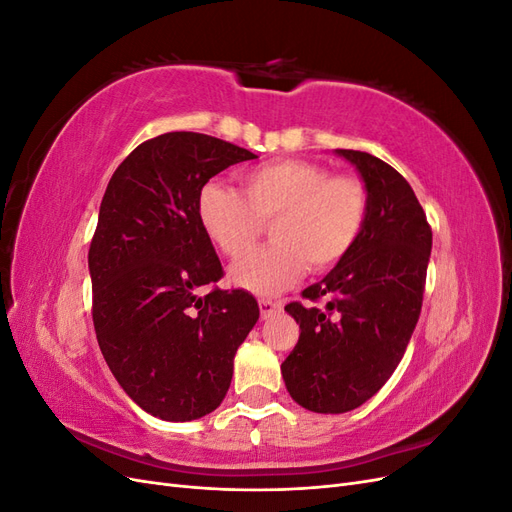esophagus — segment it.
Segmentation results:
<instances>
[{
    "label": "esophagus",
    "mask_w": 512,
    "mask_h": 512,
    "mask_svg": "<svg viewBox=\"0 0 512 512\" xmlns=\"http://www.w3.org/2000/svg\"><path fill=\"white\" fill-rule=\"evenodd\" d=\"M258 305H260V316L262 318H271L273 314H277V312H282V301H273V299H260L258 301Z\"/></svg>",
    "instance_id": "esophagus-1"
}]
</instances>
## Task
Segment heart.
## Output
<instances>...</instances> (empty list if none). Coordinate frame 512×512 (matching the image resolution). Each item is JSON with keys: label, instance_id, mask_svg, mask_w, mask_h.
Masks as SVG:
<instances>
[{"label": "heart", "instance_id": "heart-1", "mask_svg": "<svg viewBox=\"0 0 512 512\" xmlns=\"http://www.w3.org/2000/svg\"><path fill=\"white\" fill-rule=\"evenodd\" d=\"M365 185L354 177H329L305 160H277L243 175V194L220 181L198 192L196 218L207 239L230 258L254 247L271 222V245L232 267L237 286L277 294L301 280L309 262L327 271L342 262L367 218Z\"/></svg>", "mask_w": 512, "mask_h": 512}]
</instances>
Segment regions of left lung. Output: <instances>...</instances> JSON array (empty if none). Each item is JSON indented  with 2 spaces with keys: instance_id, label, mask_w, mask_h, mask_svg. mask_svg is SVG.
Here are the masks:
<instances>
[{
  "instance_id": "obj_1",
  "label": "left lung",
  "mask_w": 512,
  "mask_h": 512,
  "mask_svg": "<svg viewBox=\"0 0 512 512\" xmlns=\"http://www.w3.org/2000/svg\"><path fill=\"white\" fill-rule=\"evenodd\" d=\"M359 173L367 218L348 256L286 305L299 342L282 363L290 397L320 414L363 406L391 378L421 316L431 228L410 183L365 151L335 149Z\"/></svg>"
}]
</instances>
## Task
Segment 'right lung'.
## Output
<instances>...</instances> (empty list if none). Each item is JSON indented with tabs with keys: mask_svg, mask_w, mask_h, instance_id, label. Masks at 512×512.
Instances as JSON below:
<instances>
[{
	"mask_svg": "<svg viewBox=\"0 0 512 512\" xmlns=\"http://www.w3.org/2000/svg\"><path fill=\"white\" fill-rule=\"evenodd\" d=\"M254 158L215 136L168 132L138 145L106 185L89 247L96 337L121 389L162 421L222 404L260 316L245 290L196 292L224 275L196 218L198 192Z\"/></svg>",
	"mask_w": 512,
	"mask_h": 512,
	"instance_id": "add662e5",
	"label": "right lung"
}]
</instances>
